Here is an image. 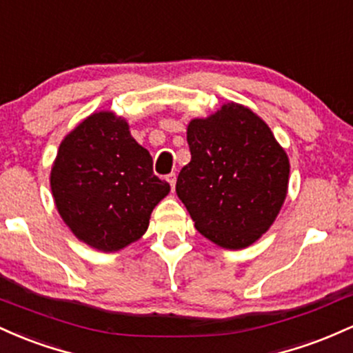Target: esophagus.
<instances>
[{
  "label": "esophagus",
  "mask_w": 353,
  "mask_h": 353,
  "mask_svg": "<svg viewBox=\"0 0 353 353\" xmlns=\"http://www.w3.org/2000/svg\"><path fill=\"white\" fill-rule=\"evenodd\" d=\"M166 181H168L170 185H172V188H175V183H176V173L172 172L166 175Z\"/></svg>",
  "instance_id": "esophagus-1"
}]
</instances>
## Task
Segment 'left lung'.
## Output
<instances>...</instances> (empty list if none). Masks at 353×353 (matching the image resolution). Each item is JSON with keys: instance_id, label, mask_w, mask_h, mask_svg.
<instances>
[{"instance_id": "8db88e82", "label": "left lung", "mask_w": 353, "mask_h": 353, "mask_svg": "<svg viewBox=\"0 0 353 353\" xmlns=\"http://www.w3.org/2000/svg\"><path fill=\"white\" fill-rule=\"evenodd\" d=\"M187 141L192 160L178 175L176 195L195 228L230 250L252 245L287 196V153L262 118L236 103L190 121Z\"/></svg>"}]
</instances>
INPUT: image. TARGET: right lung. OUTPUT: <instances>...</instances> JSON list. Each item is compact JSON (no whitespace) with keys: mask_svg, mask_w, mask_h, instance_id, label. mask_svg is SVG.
<instances>
[{"mask_svg":"<svg viewBox=\"0 0 353 353\" xmlns=\"http://www.w3.org/2000/svg\"><path fill=\"white\" fill-rule=\"evenodd\" d=\"M50 181L65 223L101 252L140 239L153 208L170 192L128 123L108 112L93 113L61 141Z\"/></svg>","mask_w":353,"mask_h":353,"instance_id":"right-lung-1","label":"right lung"}]
</instances>
